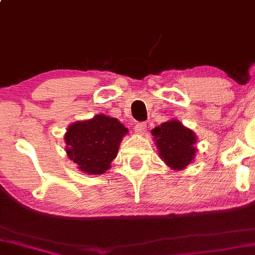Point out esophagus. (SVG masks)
<instances>
[{
	"label": "esophagus",
	"instance_id": "34e87169",
	"mask_svg": "<svg viewBox=\"0 0 255 255\" xmlns=\"http://www.w3.org/2000/svg\"><path fill=\"white\" fill-rule=\"evenodd\" d=\"M146 130H147V124H145V122H140V124H136V126H135L136 134L143 135V134H146Z\"/></svg>",
	"mask_w": 255,
	"mask_h": 255
}]
</instances>
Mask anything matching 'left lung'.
I'll list each match as a JSON object with an SVG mask.
<instances>
[{"mask_svg":"<svg viewBox=\"0 0 255 255\" xmlns=\"http://www.w3.org/2000/svg\"><path fill=\"white\" fill-rule=\"evenodd\" d=\"M161 160L174 171H180L194 160L197 136L178 120H168L152 129Z\"/></svg>","mask_w":255,"mask_h":255,"instance_id":"obj_1","label":"left lung"}]
</instances>
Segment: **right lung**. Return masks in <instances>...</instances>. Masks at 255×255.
<instances>
[{
    "instance_id": "add662e5",
    "label": "right lung",
    "mask_w": 255,
    "mask_h": 255,
    "mask_svg": "<svg viewBox=\"0 0 255 255\" xmlns=\"http://www.w3.org/2000/svg\"><path fill=\"white\" fill-rule=\"evenodd\" d=\"M128 129L118 119L98 114L90 120L69 126L64 140L70 160L82 172L103 174L119 153V147Z\"/></svg>"
}]
</instances>
